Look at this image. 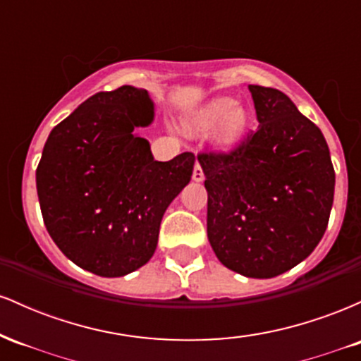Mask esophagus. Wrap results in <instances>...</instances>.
Returning <instances> with one entry per match:
<instances>
[{"label":"esophagus","instance_id":"esophagus-1","mask_svg":"<svg viewBox=\"0 0 361 361\" xmlns=\"http://www.w3.org/2000/svg\"><path fill=\"white\" fill-rule=\"evenodd\" d=\"M193 180L195 181H202L204 180V168L200 166V163H195V168H193Z\"/></svg>","mask_w":361,"mask_h":361}]
</instances>
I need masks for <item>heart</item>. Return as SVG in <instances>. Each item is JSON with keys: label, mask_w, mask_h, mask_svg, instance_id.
Here are the masks:
<instances>
[{"label": "heart", "mask_w": 361, "mask_h": 361, "mask_svg": "<svg viewBox=\"0 0 361 361\" xmlns=\"http://www.w3.org/2000/svg\"><path fill=\"white\" fill-rule=\"evenodd\" d=\"M247 126V117L243 109L235 106L229 98L210 102L188 122V130L193 134H210L217 126V140L224 146L238 142Z\"/></svg>", "instance_id": "1"}]
</instances>
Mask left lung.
I'll return each mask as SVG.
<instances>
[{
    "instance_id": "1",
    "label": "left lung",
    "mask_w": 361,
    "mask_h": 361,
    "mask_svg": "<svg viewBox=\"0 0 361 361\" xmlns=\"http://www.w3.org/2000/svg\"><path fill=\"white\" fill-rule=\"evenodd\" d=\"M259 126L229 152H200L207 235L219 261L250 279L281 275L316 250L334 198L329 147L285 93L250 85Z\"/></svg>"
}]
</instances>
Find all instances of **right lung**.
<instances>
[{
    "label": "right lung",
    "instance_id": "add662e5",
    "mask_svg": "<svg viewBox=\"0 0 361 361\" xmlns=\"http://www.w3.org/2000/svg\"><path fill=\"white\" fill-rule=\"evenodd\" d=\"M154 118L149 93L100 91L52 128L37 166L47 233L73 263L123 276L154 255L161 219L192 180L195 156L156 161L134 134Z\"/></svg>",
    "mask_w": 361,
    "mask_h": 361
}]
</instances>
